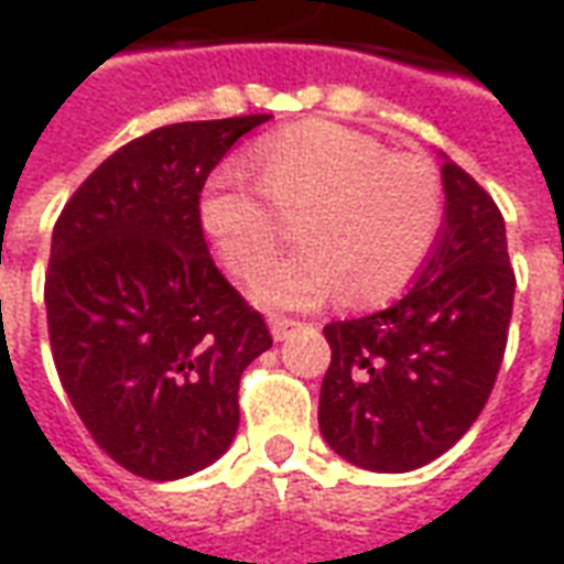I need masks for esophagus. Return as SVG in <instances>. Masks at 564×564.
Instances as JSON below:
<instances>
[{
    "label": "esophagus",
    "mask_w": 564,
    "mask_h": 564,
    "mask_svg": "<svg viewBox=\"0 0 564 564\" xmlns=\"http://www.w3.org/2000/svg\"><path fill=\"white\" fill-rule=\"evenodd\" d=\"M295 329H299V319L271 317V335H274V341H286Z\"/></svg>",
    "instance_id": "obj_1"
}]
</instances>
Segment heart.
<instances>
[{"label": "heart", "mask_w": 564, "mask_h": 564, "mask_svg": "<svg viewBox=\"0 0 564 564\" xmlns=\"http://www.w3.org/2000/svg\"><path fill=\"white\" fill-rule=\"evenodd\" d=\"M257 181L223 165L198 196V226L238 278H253L283 238L274 208L295 218L302 247L271 265L253 295L265 307H311L326 295L380 305L414 281L444 223V186L416 153H390L368 132L305 120L257 141ZM270 198L265 199L264 196Z\"/></svg>", "instance_id": "1"}]
</instances>
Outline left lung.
<instances>
[{
	"mask_svg": "<svg viewBox=\"0 0 564 564\" xmlns=\"http://www.w3.org/2000/svg\"><path fill=\"white\" fill-rule=\"evenodd\" d=\"M444 226L414 286L378 314L335 319L319 432L368 471L437 459L480 416L513 314L505 217L471 174L444 160Z\"/></svg>",
	"mask_w": 564,
	"mask_h": 564,
	"instance_id": "8db88e82",
	"label": "left lung"
}]
</instances>
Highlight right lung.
Masks as SVG:
<instances>
[{"mask_svg":"<svg viewBox=\"0 0 564 564\" xmlns=\"http://www.w3.org/2000/svg\"><path fill=\"white\" fill-rule=\"evenodd\" d=\"M269 115L153 129L75 189L51 238L47 335L93 441L144 480L220 459L238 383L271 347L259 311L223 278L198 226L210 169Z\"/></svg>","mask_w":564,"mask_h":564,"instance_id":"right-lung-1","label":"right lung"}]
</instances>
